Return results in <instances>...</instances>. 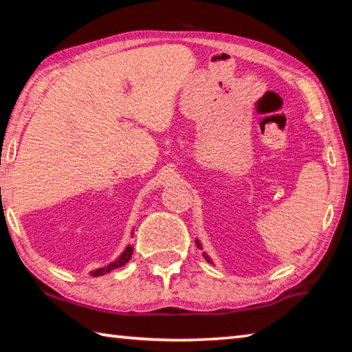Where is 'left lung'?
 <instances>
[{"mask_svg": "<svg viewBox=\"0 0 352 352\" xmlns=\"http://www.w3.org/2000/svg\"><path fill=\"white\" fill-rule=\"evenodd\" d=\"M195 243H197V247L200 248V250H204V248H201V243H200V241H197V239H195ZM204 258L208 261V262H211V264H212V261H211V258H210V256H208L206 253H204Z\"/></svg>", "mask_w": 352, "mask_h": 352, "instance_id": "1", "label": "left lung"}]
</instances>
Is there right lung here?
<instances>
[{
    "mask_svg": "<svg viewBox=\"0 0 352 352\" xmlns=\"http://www.w3.org/2000/svg\"><path fill=\"white\" fill-rule=\"evenodd\" d=\"M132 234H133V233H132ZM132 253H133V247H132V245H127L126 250H124V252H122L121 254H119V258H118L116 261L110 262L109 265L102 267V269H96V270L90 272V275H91V276H102V275H105V273H109V272H111V270L118 269V267H122L124 264H126V262L130 261V258H132Z\"/></svg>",
    "mask_w": 352,
    "mask_h": 352,
    "instance_id": "obj_1",
    "label": "right lung"
}]
</instances>
